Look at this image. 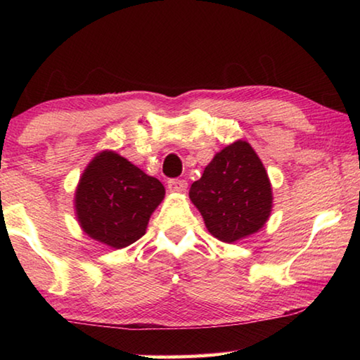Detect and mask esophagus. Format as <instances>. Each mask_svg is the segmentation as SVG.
<instances>
[{"mask_svg": "<svg viewBox=\"0 0 360 360\" xmlns=\"http://www.w3.org/2000/svg\"><path fill=\"white\" fill-rule=\"evenodd\" d=\"M168 188L169 192H178L182 193L187 191V181L184 179H169L168 181Z\"/></svg>", "mask_w": 360, "mask_h": 360, "instance_id": "1", "label": "esophagus"}]
</instances>
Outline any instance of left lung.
<instances>
[{
	"label": "left lung",
	"instance_id": "obj_1",
	"mask_svg": "<svg viewBox=\"0 0 360 360\" xmlns=\"http://www.w3.org/2000/svg\"><path fill=\"white\" fill-rule=\"evenodd\" d=\"M188 197L202 212L210 233L224 243L259 231L273 206L264 163L251 144L241 139L217 152L202 178L191 186Z\"/></svg>",
	"mask_w": 360,
	"mask_h": 360
}]
</instances>
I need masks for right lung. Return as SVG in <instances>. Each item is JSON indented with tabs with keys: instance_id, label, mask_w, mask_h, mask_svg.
Masks as SVG:
<instances>
[{
	"instance_id": "1",
	"label": "right lung",
	"mask_w": 360,
	"mask_h": 360,
	"mask_svg": "<svg viewBox=\"0 0 360 360\" xmlns=\"http://www.w3.org/2000/svg\"><path fill=\"white\" fill-rule=\"evenodd\" d=\"M165 187L112 150L96 155L79 179L75 206L90 238L114 249L130 246L146 233Z\"/></svg>"
}]
</instances>
